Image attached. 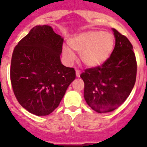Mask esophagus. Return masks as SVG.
I'll use <instances>...</instances> for the list:
<instances>
[{"mask_svg": "<svg viewBox=\"0 0 147 147\" xmlns=\"http://www.w3.org/2000/svg\"><path fill=\"white\" fill-rule=\"evenodd\" d=\"M76 76H77V77H80L81 71H79V70H76Z\"/></svg>", "mask_w": 147, "mask_h": 147, "instance_id": "obj_1", "label": "esophagus"}]
</instances>
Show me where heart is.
Instances as JSON below:
<instances>
[{
	"label": "heart",
	"instance_id": "obj_1",
	"mask_svg": "<svg viewBox=\"0 0 147 147\" xmlns=\"http://www.w3.org/2000/svg\"><path fill=\"white\" fill-rule=\"evenodd\" d=\"M114 44L112 34L96 30L85 31L69 40L70 47L80 53L81 61L88 67H96L102 64L111 53ZM63 55L69 63L76 59V53L69 47L63 48Z\"/></svg>",
	"mask_w": 147,
	"mask_h": 147
}]
</instances>
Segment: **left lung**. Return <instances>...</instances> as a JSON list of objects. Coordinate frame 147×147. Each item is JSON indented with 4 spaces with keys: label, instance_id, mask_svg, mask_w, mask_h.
Masks as SVG:
<instances>
[{
    "label": "left lung",
    "instance_id": "1",
    "mask_svg": "<svg viewBox=\"0 0 147 147\" xmlns=\"http://www.w3.org/2000/svg\"><path fill=\"white\" fill-rule=\"evenodd\" d=\"M115 47L100 66L87 69L80 77L85 82L84 98L98 113L117 109L130 95L137 77V60L133 46L125 36L112 29Z\"/></svg>",
    "mask_w": 147,
    "mask_h": 147
}]
</instances>
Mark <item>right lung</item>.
<instances>
[{
  "mask_svg": "<svg viewBox=\"0 0 147 147\" xmlns=\"http://www.w3.org/2000/svg\"><path fill=\"white\" fill-rule=\"evenodd\" d=\"M63 38L48 25L36 26L15 47L10 82L15 97L31 114L46 116L59 106L76 78L60 60Z\"/></svg>",
  "mask_w": 147,
  "mask_h": 147,
  "instance_id": "right-lung-1",
  "label": "right lung"
}]
</instances>
